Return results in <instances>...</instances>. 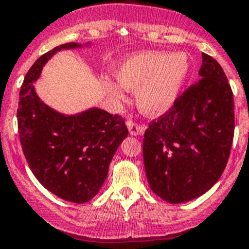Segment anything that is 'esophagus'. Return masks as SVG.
Wrapping results in <instances>:
<instances>
[{
	"label": "esophagus",
	"mask_w": 249,
	"mask_h": 249,
	"mask_svg": "<svg viewBox=\"0 0 249 249\" xmlns=\"http://www.w3.org/2000/svg\"><path fill=\"white\" fill-rule=\"evenodd\" d=\"M127 128H128L131 136H139V134H143L144 131H145V126L137 124V123L132 122V121L127 122Z\"/></svg>",
	"instance_id": "obj_1"
}]
</instances>
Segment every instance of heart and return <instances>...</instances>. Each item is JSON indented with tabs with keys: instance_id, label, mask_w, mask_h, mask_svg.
<instances>
[{
	"instance_id": "heart-1",
	"label": "heart",
	"mask_w": 249,
	"mask_h": 249,
	"mask_svg": "<svg viewBox=\"0 0 249 249\" xmlns=\"http://www.w3.org/2000/svg\"><path fill=\"white\" fill-rule=\"evenodd\" d=\"M191 72L184 52H139L123 61L115 70L117 83L106 79L104 88L113 99H123L126 90H136L139 110L159 116L175 105Z\"/></svg>"
}]
</instances>
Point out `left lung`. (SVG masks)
I'll return each instance as SVG.
<instances>
[{"mask_svg":"<svg viewBox=\"0 0 249 249\" xmlns=\"http://www.w3.org/2000/svg\"><path fill=\"white\" fill-rule=\"evenodd\" d=\"M198 74V83L144 133L149 186L171 204L207 193L224 172L232 145L235 105L229 80L207 53Z\"/></svg>","mask_w":249,"mask_h":249,"instance_id":"left-lung-1","label":"left lung"}]
</instances>
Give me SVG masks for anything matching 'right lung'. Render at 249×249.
I'll list each match as a JSON object with an SVG mask.
<instances>
[{
	"label": "right lung",
	"instance_id": "right-lung-1",
	"mask_svg": "<svg viewBox=\"0 0 249 249\" xmlns=\"http://www.w3.org/2000/svg\"><path fill=\"white\" fill-rule=\"evenodd\" d=\"M90 45L67 42L37 58L20 88L17 111L20 144L34 176L47 191L78 204L99 193L128 129L120 116L98 107L73 115L58 112L39 98L34 83L58 51Z\"/></svg>",
	"mask_w": 249,
	"mask_h": 249
}]
</instances>
